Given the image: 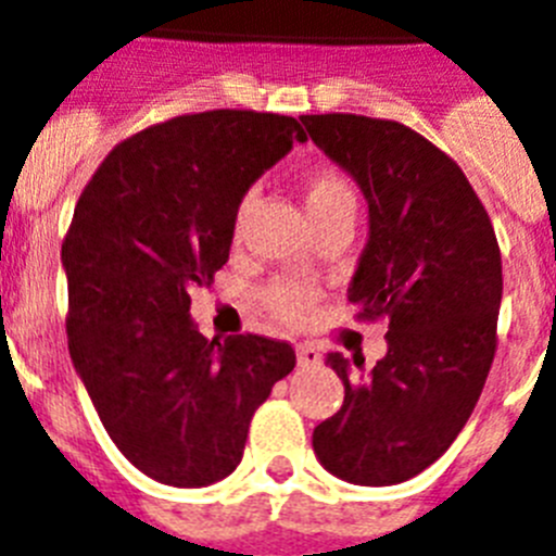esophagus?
<instances>
[{
  "mask_svg": "<svg viewBox=\"0 0 556 556\" xmlns=\"http://www.w3.org/2000/svg\"><path fill=\"white\" fill-rule=\"evenodd\" d=\"M295 353H299L301 367H313V364L321 362V353H318V348H313V344H299Z\"/></svg>",
  "mask_w": 556,
  "mask_h": 556,
  "instance_id": "obj_1",
  "label": "esophagus"
}]
</instances>
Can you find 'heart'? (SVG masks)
<instances>
[{"label": "heart", "mask_w": 556, "mask_h": 556, "mask_svg": "<svg viewBox=\"0 0 556 556\" xmlns=\"http://www.w3.org/2000/svg\"><path fill=\"white\" fill-rule=\"evenodd\" d=\"M301 194H304V208L313 224L321 220V217L336 215V212H348V208L353 212L355 206L350 184L330 166L306 168L301 175ZM247 208H250V198H243L238 212H235V238H241ZM261 301L275 318H281L287 324H304L313 315L318 292L301 281H273L264 287Z\"/></svg>", "instance_id": "obj_1"}]
</instances>
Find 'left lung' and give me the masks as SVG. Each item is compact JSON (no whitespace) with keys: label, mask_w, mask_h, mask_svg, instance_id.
I'll return each instance as SVG.
<instances>
[{"label":"left lung","mask_w":556,"mask_h":556,"mask_svg":"<svg viewBox=\"0 0 556 556\" xmlns=\"http://www.w3.org/2000/svg\"><path fill=\"white\" fill-rule=\"evenodd\" d=\"M313 143L362 186L370 206L348 301L388 321V355L364 370L327 364L344 404L313 430V451L355 485H396L454 445L496 353L503 257L485 206L442 149L396 119L304 114Z\"/></svg>","instance_id":"1"}]
</instances>
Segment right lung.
I'll return each mask as SVG.
<instances>
[{
  "label": "right lung",
  "instance_id": "add662e5",
  "mask_svg": "<svg viewBox=\"0 0 556 556\" xmlns=\"http://www.w3.org/2000/svg\"><path fill=\"white\" fill-rule=\"evenodd\" d=\"M304 140L269 111L184 114L114 146L79 194L62 241L71 358L111 442L163 485L229 477L295 367L287 341L201 336L189 292L229 261L247 189Z\"/></svg>",
  "mask_w": 556,
  "mask_h": 556
}]
</instances>
